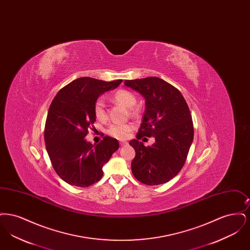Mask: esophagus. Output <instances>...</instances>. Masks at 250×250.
<instances>
[{
	"label": "esophagus",
	"mask_w": 250,
	"mask_h": 250,
	"mask_svg": "<svg viewBox=\"0 0 250 250\" xmlns=\"http://www.w3.org/2000/svg\"><path fill=\"white\" fill-rule=\"evenodd\" d=\"M120 145L125 146V145H127V143L126 142H120Z\"/></svg>",
	"instance_id": "34e87169"
}]
</instances>
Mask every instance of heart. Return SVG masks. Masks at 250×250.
I'll use <instances>...</instances> for the list:
<instances>
[{"instance_id":"1","label":"heart","mask_w":250,"mask_h":250,"mask_svg":"<svg viewBox=\"0 0 250 250\" xmlns=\"http://www.w3.org/2000/svg\"><path fill=\"white\" fill-rule=\"evenodd\" d=\"M113 99L115 102L119 103L122 106L128 107V108L134 107L137 102L135 95L126 90H118L117 92H115L113 95ZM94 113H95V118L99 121H104L107 118L105 103L102 98H98L95 101ZM132 129H133V125L130 124H114L109 126L107 132L109 135H111L114 138L124 140L127 138L128 134L130 133Z\"/></svg>"}]
</instances>
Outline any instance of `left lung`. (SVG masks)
<instances>
[{"label": "left lung", "instance_id": "1", "mask_svg": "<svg viewBox=\"0 0 250 250\" xmlns=\"http://www.w3.org/2000/svg\"><path fill=\"white\" fill-rule=\"evenodd\" d=\"M125 85L145 99V111L137 140L129 144L136 155L131 162L134 177L156 186L175 177L185 165L193 142L194 129L188 106L178 89L162 79L150 77L125 81ZM154 136L146 147L138 140Z\"/></svg>", "mask_w": 250, "mask_h": 250}]
</instances>
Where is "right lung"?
Listing matches in <instances>:
<instances>
[{
	"instance_id": "add662e5",
	"label": "right lung",
	"mask_w": 250,
	"mask_h": 250,
	"mask_svg": "<svg viewBox=\"0 0 250 250\" xmlns=\"http://www.w3.org/2000/svg\"><path fill=\"white\" fill-rule=\"evenodd\" d=\"M122 82L83 77L61 89L52 100L45 126L46 149L53 168L67 184L87 188L98 182L104 164L119 149L118 141L111 137L97 144L85 137L95 122V101Z\"/></svg>"
}]
</instances>
